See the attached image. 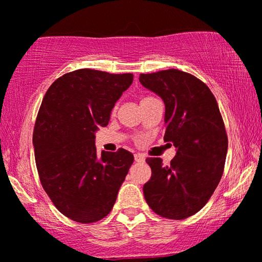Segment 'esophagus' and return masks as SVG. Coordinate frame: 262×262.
Wrapping results in <instances>:
<instances>
[{"mask_svg":"<svg viewBox=\"0 0 262 262\" xmlns=\"http://www.w3.org/2000/svg\"><path fill=\"white\" fill-rule=\"evenodd\" d=\"M134 159H135V162H138V163L145 162V157L142 156V155H140V153H137V155L134 156Z\"/></svg>","mask_w":262,"mask_h":262,"instance_id":"obj_1","label":"esophagus"}]
</instances>
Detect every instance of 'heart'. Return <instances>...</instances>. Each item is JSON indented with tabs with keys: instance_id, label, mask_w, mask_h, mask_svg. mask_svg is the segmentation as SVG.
<instances>
[{
	"instance_id": "heart-1",
	"label": "heart",
	"mask_w": 262,
	"mask_h": 262,
	"mask_svg": "<svg viewBox=\"0 0 262 262\" xmlns=\"http://www.w3.org/2000/svg\"><path fill=\"white\" fill-rule=\"evenodd\" d=\"M149 98H153V97H144L141 100H145V99H149Z\"/></svg>"
}]
</instances>
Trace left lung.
Returning a JSON list of instances; mask_svg holds the SVG:
<instances>
[{
    "label": "left lung",
    "instance_id": "left-lung-1",
    "mask_svg": "<svg viewBox=\"0 0 262 262\" xmlns=\"http://www.w3.org/2000/svg\"><path fill=\"white\" fill-rule=\"evenodd\" d=\"M139 80L163 99L164 141L177 148L170 165L146 159L152 176L144 186L145 200L160 217L186 219L207 204L224 171L228 135L218 103L206 83L179 69L140 74Z\"/></svg>",
    "mask_w": 262,
    "mask_h": 262
}]
</instances>
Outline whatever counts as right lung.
<instances>
[{
  "label": "right lung",
  "mask_w": 262,
  "mask_h": 262,
  "mask_svg": "<svg viewBox=\"0 0 262 262\" xmlns=\"http://www.w3.org/2000/svg\"><path fill=\"white\" fill-rule=\"evenodd\" d=\"M133 74L78 69L55 80L45 93L33 130L38 175L56 208L72 221L90 224L113 210L134 156L124 148L97 155L95 133Z\"/></svg>",
  "instance_id": "obj_1"
}]
</instances>
